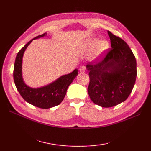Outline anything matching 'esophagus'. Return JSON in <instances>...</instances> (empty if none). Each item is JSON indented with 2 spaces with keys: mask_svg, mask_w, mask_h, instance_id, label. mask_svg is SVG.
I'll list each match as a JSON object with an SVG mask.
<instances>
[{
  "mask_svg": "<svg viewBox=\"0 0 151 151\" xmlns=\"http://www.w3.org/2000/svg\"><path fill=\"white\" fill-rule=\"evenodd\" d=\"M80 71H81V73H84L86 71V67L85 65H82L81 67H80Z\"/></svg>",
  "mask_w": 151,
  "mask_h": 151,
  "instance_id": "34e87169",
  "label": "esophagus"
}]
</instances>
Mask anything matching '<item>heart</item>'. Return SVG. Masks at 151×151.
<instances>
[{
	"mask_svg": "<svg viewBox=\"0 0 151 151\" xmlns=\"http://www.w3.org/2000/svg\"><path fill=\"white\" fill-rule=\"evenodd\" d=\"M97 39L96 38L91 37L88 39L84 43L83 47L85 50L91 49L93 47H95V54L96 55H99L106 50L109 47V44L107 41L101 40L97 43Z\"/></svg>",
	"mask_w": 151,
	"mask_h": 151,
	"instance_id": "b5f03b06",
	"label": "heart"
}]
</instances>
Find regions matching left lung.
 <instances>
[{
  "instance_id": "obj_1",
  "label": "left lung",
  "mask_w": 151,
  "mask_h": 151,
  "mask_svg": "<svg viewBox=\"0 0 151 151\" xmlns=\"http://www.w3.org/2000/svg\"><path fill=\"white\" fill-rule=\"evenodd\" d=\"M111 48L97 62L87 65L91 100L102 107L115 106L129 97L135 84L136 60L125 41L108 31Z\"/></svg>"
}]
</instances>
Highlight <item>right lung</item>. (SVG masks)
Wrapping results in <instances>:
<instances>
[{"label": "right lung", "instance_id": "right-lung-1", "mask_svg": "<svg viewBox=\"0 0 151 151\" xmlns=\"http://www.w3.org/2000/svg\"><path fill=\"white\" fill-rule=\"evenodd\" d=\"M45 35V33L34 37L19 51L14 68V82L22 97L28 103L43 109H48L60 104L65 97L69 86L78 75V70L75 69L68 75L62 76L52 84L37 89L31 88L24 84L22 78L21 70L23 53L32 40L43 37Z\"/></svg>", "mask_w": 151, "mask_h": 151}]
</instances>
